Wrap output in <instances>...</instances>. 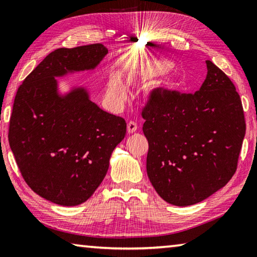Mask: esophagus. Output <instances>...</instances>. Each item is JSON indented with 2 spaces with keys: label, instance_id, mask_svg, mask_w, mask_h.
<instances>
[{
  "label": "esophagus",
  "instance_id": "34e87169",
  "mask_svg": "<svg viewBox=\"0 0 257 257\" xmlns=\"http://www.w3.org/2000/svg\"><path fill=\"white\" fill-rule=\"evenodd\" d=\"M127 130L129 134H134L136 130H137V123L135 121H129L127 124Z\"/></svg>",
  "mask_w": 257,
  "mask_h": 257
}]
</instances>
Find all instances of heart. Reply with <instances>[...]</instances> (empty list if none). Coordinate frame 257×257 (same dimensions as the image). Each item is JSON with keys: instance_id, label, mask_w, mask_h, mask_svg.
I'll use <instances>...</instances> for the list:
<instances>
[{"instance_id": "heart-1", "label": "heart", "mask_w": 257, "mask_h": 257, "mask_svg": "<svg viewBox=\"0 0 257 257\" xmlns=\"http://www.w3.org/2000/svg\"><path fill=\"white\" fill-rule=\"evenodd\" d=\"M108 92L115 101L121 102L124 100L127 90H125V85L118 74H113L110 78L108 83Z\"/></svg>"}]
</instances>
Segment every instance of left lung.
Instances as JSON below:
<instances>
[{"label":"left lung","instance_id":"obj_1","mask_svg":"<svg viewBox=\"0 0 257 257\" xmlns=\"http://www.w3.org/2000/svg\"><path fill=\"white\" fill-rule=\"evenodd\" d=\"M198 91L157 89L143 111L148 140L147 175L157 194L175 206L203 202L229 182L245 136L242 101L235 85L206 60Z\"/></svg>","mask_w":257,"mask_h":257}]
</instances>
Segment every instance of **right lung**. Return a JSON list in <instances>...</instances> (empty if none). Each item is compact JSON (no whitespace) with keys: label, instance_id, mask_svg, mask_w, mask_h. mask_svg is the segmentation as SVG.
<instances>
[{"label":"right lung","instance_id":"obj_1","mask_svg":"<svg viewBox=\"0 0 257 257\" xmlns=\"http://www.w3.org/2000/svg\"><path fill=\"white\" fill-rule=\"evenodd\" d=\"M108 49L100 43L58 49L24 79L14 99L9 143L23 178L42 198L77 206L104 178L124 119L104 111L81 84L62 90L58 79L93 71Z\"/></svg>","mask_w":257,"mask_h":257}]
</instances>
